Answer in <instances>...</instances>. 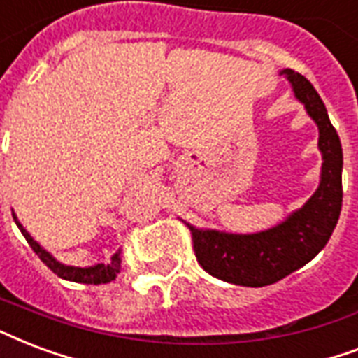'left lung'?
I'll list each match as a JSON object with an SVG mask.
<instances>
[{
	"mask_svg": "<svg viewBox=\"0 0 358 358\" xmlns=\"http://www.w3.org/2000/svg\"><path fill=\"white\" fill-rule=\"evenodd\" d=\"M319 129L321 176L313 195L274 227L250 234L197 229L193 250L210 276L244 287H264L280 282L310 263L323 250L336 227L342 210L343 154L323 101L306 76L293 69L280 71Z\"/></svg>",
	"mask_w": 358,
	"mask_h": 358,
	"instance_id": "obj_1",
	"label": "left lung"
}]
</instances>
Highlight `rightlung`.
<instances>
[{
	"mask_svg": "<svg viewBox=\"0 0 358 358\" xmlns=\"http://www.w3.org/2000/svg\"><path fill=\"white\" fill-rule=\"evenodd\" d=\"M15 217L16 225L20 229V233L24 234V238L27 240V244L31 245V250H34L43 263L48 266V268L54 272V274H58L59 278H64V280H69V282H76V283H88V285H99V283H108L116 280V276L120 274V270H122V250L114 253L113 259H110V263H99L94 264V266H69V264L59 263L58 259L54 257L52 253H48L43 248V245L34 240V236L27 233L24 225L18 222V217L16 214H13Z\"/></svg>",
	"mask_w": 358,
	"mask_h": 358,
	"instance_id": "1",
	"label": "right lung"
}]
</instances>
